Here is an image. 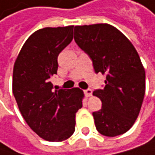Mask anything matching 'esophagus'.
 <instances>
[{
  "label": "esophagus",
  "mask_w": 155,
  "mask_h": 155,
  "mask_svg": "<svg viewBox=\"0 0 155 155\" xmlns=\"http://www.w3.org/2000/svg\"><path fill=\"white\" fill-rule=\"evenodd\" d=\"M84 93H85V95H86L87 97H90V96L92 95V91L91 89H87V90L84 91Z\"/></svg>",
  "instance_id": "obj_1"
}]
</instances>
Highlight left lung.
I'll return each instance as SVG.
<instances>
[{"label":"left lung","mask_w":155,"mask_h":155,"mask_svg":"<svg viewBox=\"0 0 155 155\" xmlns=\"http://www.w3.org/2000/svg\"><path fill=\"white\" fill-rule=\"evenodd\" d=\"M74 40L92 61L96 74L106 76L104 87L93 91L102 109L93 112L95 127L115 137L133 126L145 94V70L134 46L118 29L108 24L75 27Z\"/></svg>","instance_id":"8db88e82"}]
</instances>
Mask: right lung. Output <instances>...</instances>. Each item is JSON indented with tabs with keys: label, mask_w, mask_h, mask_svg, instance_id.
Here are the masks:
<instances>
[{
	"label": "right lung",
	"mask_w": 155,
	"mask_h": 155,
	"mask_svg": "<svg viewBox=\"0 0 155 155\" xmlns=\"http://www.w3.org/2000/svg\"><path fill=\"white\" fill-rule=\"evenodd\" d=\"M73 26L45 28L23 45L13 72V93L30 128L49 141H63L75 131L76 113L82 107L78 88L53 91L59 53L73 40Z\"/></svg>",
	"instance_id": "obj_1"
}]
</instances>
